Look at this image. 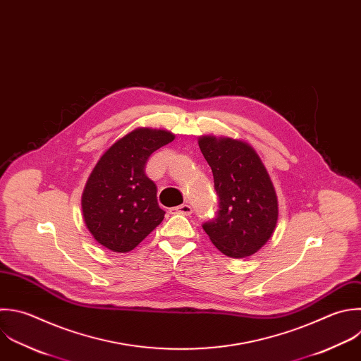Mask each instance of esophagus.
I'll return each mask as SVG.
<instances>
[{
	"instance_id": "esophagus-1",
	"label": "esophagus",
	"mask_w": 361,
	"mask_h": 361,
	"mask_svg": "<svg viewBox=\"0 0 361 361\" xmlns=\"http://www.w3.org/2000/svg\"><path fill=\"white\" fill-rule=\"evenodd\" d=\"M171 213H172V214H183V216H189V214H192V207H190L189 204H180V206L172 207V209H171Z\"/></svg>"
}]
</instances>
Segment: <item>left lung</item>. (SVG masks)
Returning a JSON list of instances; mask_svg holds the SVG:
<instances>
[{
  "instance_id": "left-lung-1",
  "label": "left lung",
  "mask_w": 361,
  "mask_h": 361,
  "mask_svg": "<svg viewBox=\"0 0 361 361\" xmlns=\"http://www.w3.org/2000/svg\"><path fill=\"white\" fill-rule=\"evenodd\" d=\"M200 151L213 172L219 214L203 224L219 251L231 258L255 254L274 234L278 197L255 149L244 141L202 135Z\"/></svg>"
}]
</instances>
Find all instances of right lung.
Returning a JSON list of instances; mask_svg holds the SVG:
<instances>
[{"label":"right lung","mask_w":361,"mask_h":361,"mask_svg":"<svg viewBox=\"0 0 361 361\" xmlns=\"http://www.w3.org/2000/svg\"><path fill=\"white\" fill-rule=\"evenodd\" d=\"M173 140L166 130L140 127L100 157L82 195L86 227L99 244L128 252L161 224L165 212L157 200V185L145 175V164Z\"/></svg>","instance_id":"1"}]
</instances>
